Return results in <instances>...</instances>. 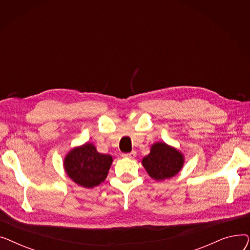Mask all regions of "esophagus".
Returning <instances> with one entry per match:
<instances>
[{
    "label": "esophagus",
    "mask_w": 250,
    "mask_h": 250,
    "mask_svg": "<svg viewBox=\"0 0 250 250\" xmlns=\"http://www.w3.org/2000/svg\"><path fill=\"white\" fill-rule=\"evenodd\" d=\"M136 155H137V153H136L135 151H133V152H130V153H125V154H123V157H125V158L133 159V158H135Z\"/></svg>",
    "instance_id": "34e87169"
}]
</instances>
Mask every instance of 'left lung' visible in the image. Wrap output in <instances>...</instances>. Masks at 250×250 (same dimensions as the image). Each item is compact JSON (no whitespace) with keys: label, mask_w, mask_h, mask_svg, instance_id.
Masks as SVG:
<instances>
[{"label":"left lung","mask_w":250,"mask_h":250,"mask_svg":"<svg viewBox=\"0 0 250 250\" xmlns=\"http://www.w3.org/2000/svg\"><path fill=\"white\" fill-rule=\"evenodd\" d=\"M142 163L153 179L162 180L178 173L183 165V156L165 143H156Z\"/></svg>","instance_id":"1"}]
</instances>
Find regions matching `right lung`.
Listing matches in <instances>:
<instances>
[{"mask_svg":"<svg viewBox=\"0 0 250 250\" xmlns=\"http://www.w3.org/2000/svg\"><path fill=\"white\" fill-rule=\"evenodd\" d=\"M112 163L110 155L100 154L92 144L71 151L64 159L67 174L79 186L91 188L106 178Z\"/></svg>","mask_w":250,"mask_h":250,"instance_id":"right-lung-1","label":"right lung"}]
</instances>
